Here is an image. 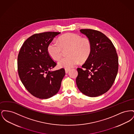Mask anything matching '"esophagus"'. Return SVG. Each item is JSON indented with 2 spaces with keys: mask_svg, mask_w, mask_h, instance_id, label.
<instances>
[{
  "mask_svg": "<svg viewBox=\"0 0 134 134\" xmlns=\"http://www.w3.org/2000/svg\"><path fill=\"white\" fill-rule=\"evenodd\" d=\"M65 73L67 74V73H68V72L69 71V70H70V69H68V68H65Z\"/></svg>",
  "mask_w": 134,
  "mask_h": 134,
  "instance_id": "esophagus-1",
  "label": "esophagus"
}]
</instances>
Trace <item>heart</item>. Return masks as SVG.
<instances>
[{"label":"heart","mask_w":134,"mask_h":134,"mask_svg":"<svg viewBox=\"0 0 134 134\" xmlns=\"http://www.w3.org/2000/svg\"><path fill=\"white\" fill-rule=\"evenodd\" d=\"M67 49V57L63 58L58 62L60 67L70 68L78 64L79 61H86L91 52V44L89 38H82L75 34H66L60 37L59 42L53 41L48 46L49 55L54 60L61 57L62 50Z\"/></svg>","instance_id":"obj_1"}]
</instances>
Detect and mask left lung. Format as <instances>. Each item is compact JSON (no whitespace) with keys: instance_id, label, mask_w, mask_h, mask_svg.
Here are the masks:
<instances>
[{"instance_id":"1","label":"left lung","mask_w":134,"mask_h":134,"mask_svg":"<svg viewBox=\"0 0 134 134\" xmlns=\"http://www.w3.org/2000/svg\"><path fill=\"white\" fill-rule=\"evenodd\" d=\"M80 31L90 41L91 52L82 68H77V86L85 96H101L115 81L119 67L118 55L111 41L102 32L91 29Z\"/></svg>"}]
</instances>
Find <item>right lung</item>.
Segmentation results:
<instances>
[{
    "mask_svg": "<svg viewBox=\"0 0 134 134\" xmlns=\"http://www.w3.org/2000/svg\"><path fill=\"white\" fill-rule=\"evenodd\" d=\"M59 32H44L33 35L24 43L18 58L19 78L32 96L47 99L57 94L65 75L63 68L51 69L57 64L50 56L48 46Z\"/></svg>",
    "mask_w": 134,
    "mask_h": 134,
    "instance_id": "add662e5",
    "label": "right lung"
}]
</instances>
